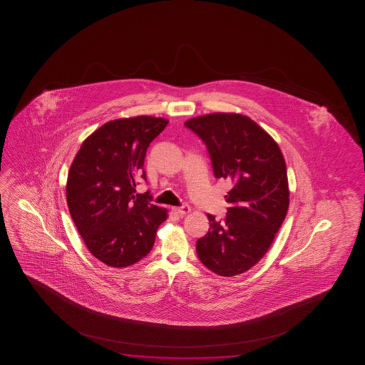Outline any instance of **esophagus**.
Segmentation results:
<instances>
[{
  "instance_id": "34e87169",
  "label": "esophagus",
  "mask_w": 365,
  "mask_h": 365,
  "mask_svg": "<svg viewBox=\"0 0 365 365\" xmlns=\"http://www.w3.org/2000/svg\"><path fill=\"white\" fill-rule=\"evenodd\" d=\"M175 210L178 213V215H187V213H190V207L188 205H183L178 207V208H175Z\"/></svg>"
}]
</instances>
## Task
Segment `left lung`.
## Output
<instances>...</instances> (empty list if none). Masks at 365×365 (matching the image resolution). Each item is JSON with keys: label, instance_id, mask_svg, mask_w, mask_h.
Listing matches in <instances>:
<instances>
[{"label": "left lung", "instance_id": "left-lung-1", "mask_svg": "<svg viewBox=\"0 0 365 365\" xmlns=\"http://www.w3.org/2000/svg\"><path fill=\"white\" fill-rule=\"evenodd\" d=\"M185 125L203 140L215 178L232 182L227 217L207 215L210 230L197 240V255L215 274L245 273L267 253L289 207L283 155L247 115L212 113Z\"/></svg>", "mask_w": 365, "mask_h": 365}]
</instances>
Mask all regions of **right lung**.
<instances>
[{
  "instance_id": "obj_1",
  "label": "right lung",
  "mask_w": 365,
  "mask_h": 365,
  "mask_svg": "<svg viewBox=\"0 0 365 365\" xmlns=\"http://www.w3.org/2000/svg\"><path fill=\"white\" fill-rule=\"evenodd\" d=\"M168 120L138 115L107 122L81 145L68 172L67 205L87 248L115 268L135 264L150 253L167 210L152 205L145 152Z\"/></svg>"
}]
</instances>
